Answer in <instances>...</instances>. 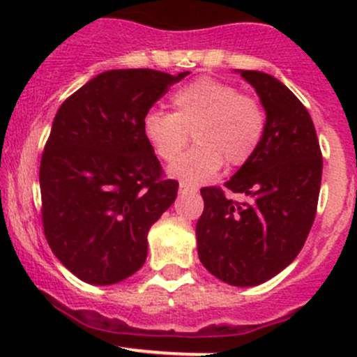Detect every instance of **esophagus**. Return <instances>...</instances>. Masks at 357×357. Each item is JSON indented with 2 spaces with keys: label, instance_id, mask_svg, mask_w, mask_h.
Listing matches in <instances>:
<instances>
[{
  "label": "esophagus",
  "instance_id": "obj_1",
  "mask_svg": "<svg viewBox=\"0 0 357 357\" xmlns=\"http://www.w3.org/2000/svg\"><path fill=\"white\" fill-rule=\"evenodd\" d=\"M193 192H197V190L192 188V186L185 185V183H181V185H179V193H181V195H185V193H193Z\"/></svg>",
  "mask_w": 357,
  "mask_h": 357
}]
</instances>
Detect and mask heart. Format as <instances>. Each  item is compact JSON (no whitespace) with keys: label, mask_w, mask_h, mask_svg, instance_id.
I'll use <instances>...</instances> for the list:
<instances>
[{"label":"heart","mask_w":357,"mask_h":357,"mask_svg":"<svg viewBox=\"0 0 357 357\" xmlns=\"http://www.w3.org/2000/svg\"><path fill=\"white\" fill-rule=\"evenodd\" d=\"M174 112L150 109L142 131L153 153L174 162L194 131L197 146L169 169V174L190 186L202 185L221 171L222 164L240 167L261 146L266 112L259 100L242 95L231 82L199 77L171 95Z\"/></svg>","instance_id":"1"}]
</instances>
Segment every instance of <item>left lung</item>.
<instances>
[{"mask_svg":"<svg viewBox=\"0 0 357 357\" xmlns=\"http://www.w3.org/2000/svg\"><path fill=\"white\" fill-rule=\"evenodd\" d=\"M266 110V132L255 155L226 188H202L197 222L199 257L208 273L233 287H255L287 268L304 247L316 218L323 157L311 115L273 75L238 70Z\"/></svg>","mask_w":357,"mask_h":357,"instance_id":"1","label":"left lung"}]
</instances>
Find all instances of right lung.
Here are the masks:
<instances>
[{
  "instance_id": "right-lung-1",
  "label": "right lung",
  "mask_w": 357,
  "mask_h": 357,
  "mask_svg": "<svg viewBox=\"0 0 357 357\" xmlns=\"http://www.w3.org/2000/svg\"><path fill=\"white\" fill-rule=\"evenodd\" d=\"M190 72L107 70L62 103L39 167L48 245L79 280L114 285L145 264L146 235L178 195L142 119Z\"/></svg>"
}]
</instances>
